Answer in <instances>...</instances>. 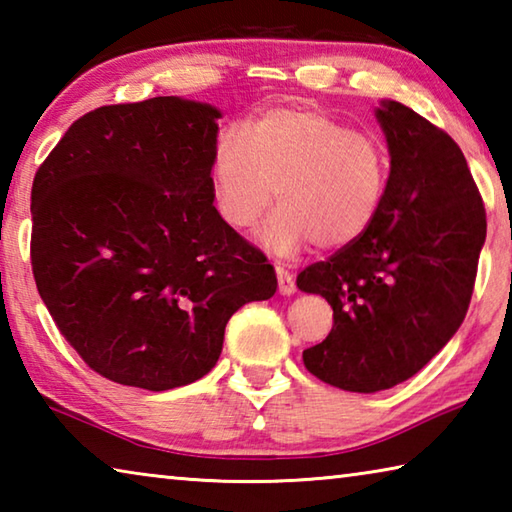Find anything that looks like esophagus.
Returning <instances> with one entry per match:
<instances>
[{
  "mask_svg": "<svg viewBox=\"0 0 512 512\" xmlns=\"http://www.w3.org/2000/svg\"><path fill=\"white\" fill-rule=\"evenodd\" d=\"M275 273H277V289H280L282 296H293V293H296V280H293V275L282 266H277Z\"/></svg>",
  "mask_w": 512,
  "mask_h": 512,
  "instance_id": "obj_1",
  "label": "esophagus"
}]
</instances>
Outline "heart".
I'll return each mask as SVG.
<instances>
[{
    "mask_svg": "<svg viewBox=\"0 0 512 512\" xmlns=\"http://www.w3.org/2000/svg\"><path fill=\"white\" fill-rule=\"evenodd\" d=\"M388 155L375 135L350 131L314 108H275L228 131L214 153V198L223 221L253 228L275 198L262 246L291 257L309 244L350 246L384 201Z\"/></svg>",
    "mask_w": 512,
    "mask_h": 512,
    "instance_id": "heart-1",
    "label": "heart"
}]
</instances>
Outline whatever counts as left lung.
<instances>
[{
    "label": "left lung",
    "mask_w": 512,
    "mask_h": 512,
    "mask_svg": "<svg viewBox=\"0 0 512 512\" xmlns=\"http://www.w3.org/2000/svg\"><path fill=\"white\" fill-rule=\"evenodd\" d=\"M391 173L370 228L298 289L334 309L305 368L350 393H377L420 372L461 327L485 244V210L458 144L402 103L375 110Z\"/></svg>",
    "instance_id": "left-lung-1"
}]
</instances>
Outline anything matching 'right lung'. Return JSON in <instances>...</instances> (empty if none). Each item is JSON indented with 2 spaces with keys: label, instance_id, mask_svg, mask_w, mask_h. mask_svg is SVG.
<instances>
[{
  "label": "right lung",
  "instance_id": "obj_1",
  "mask_svg": "<svg viewBox=\"0 0 512 512\" xmlns=\"http://www.w3.org/2000/svg\"><path fill=\"white\" fill-rule=\"evenodd\" d=\"M221 110L180 97L76 119L31 189V266L69 345L110 381L169 391L207 375L230 316L277 277L214 207Z\"/></svg>",
  "mask_w": 512,
  "mask_h": 512
}]
</instances>
